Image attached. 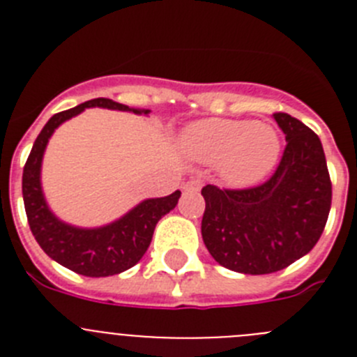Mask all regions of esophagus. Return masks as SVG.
Instances as JSON below:
<instances>
[{
  "label": "esophagus",
  "mask_w": 357,
  "mask_h": 357,
  "mask_svg": "<svg viewBox=\"0 0 357 357\" xmlns=\"http://www.w3.org/2000/svg\"><path fill=\"white\" fill-rule=\"evenodd\" d=\"M202 188V178L200 176H195V178H189L188 182H185L184 189L185 191H198V189Z\"/></svg>",
  "instance_id": "esophagus-1"
}]
</instances>
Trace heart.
I'll return each mask as SVG.
<instances>
[{
	"label": "heart",
	"mask_w": 357,
	"mask_h": 357,
	"mask_svg": "<svg viewBox=\"0 0 357 357\" xmlns=\"http://www.w3.org/2000/svg\"><path fill=\"white\" fill-rule=\"evenodd\" d=\"M182 150L198 162L216 164L227 184L248 188L273 172L282 143L277 128L266 123L211 118L185 128Z\"/></svg>",
	"instance_id": "b5f03b06"
}]
</instances>
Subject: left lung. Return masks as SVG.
<instances>
[{"mask_svg":"<svg viewBox=\"0 0 357 357\" xmlns=\"http://www.w3.org/2000/svg\"><path fill=\"white\" fill-rule=\"evenodd\" d=\"M286 135L275 173L247 189H202V238L232 272L264 275L313 250L331 211L333 185L318 135L286 112L273 114Z\"/></svg>","mask_w":357,"mask_h":357,"instance_id":"1","label":"left lung"}]
</instances>
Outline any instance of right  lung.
<instances>
[{
	"label": "right lung",
	"mask_w": 357,
	"mask_h": 357,
	"mask_svg": "<svg viewBox=\"0 0 357 357\" xmlns=\"http://www.w3.org/2000/svg\"><path fill=\"white\" fill-rule=\"evenodd\" d=\"M89 107L127 110L134 114H148L150 110L130 109L109 98H94L73 109L52 116L37 135L23 169V200L31 234L46 254L62 266L85 277H109L121 273L141 261L148 250L157 222L175 209L181 191L162 198H148L128 211L116 222L96 229L69 225L50 211L40 185L43 155L53 132L62 123L78 116Z\"/></svg>",
	"instance_id": "right-lung-1"
}]
</instances>
